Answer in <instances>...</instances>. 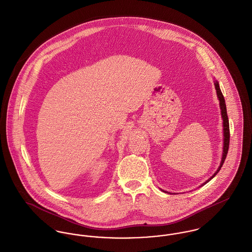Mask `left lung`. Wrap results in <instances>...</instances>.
Returning a JSON list of instances; mask_svg holds the SVG:
<instances>
[{"label":"left lung","mask_w":252,"mask_h":252,"mask_svg":"<svg viewBox=\"0 0 252 252\" xmlns=\"http://www.w3.org/2000/svg\"><path fill=\"white\" fill-rule=\"evenodd\" d=\"M215 87H216V90H217V94H218V97H219V100H220V110H221V115H222V119H223V141H224V144H223V153H222V158H221V161H220V167L218 168V170L215 172V174L209 179L207 180L206 182L203 185L208 183L210 180H212L216 175L217 173L220 170L224 160L226 159V155L228 153L229 148V141H230V131H229V121L228 116H227V112H226V105H225V100H224V97L221 93V91L220 89V86H219V83L218 82H215Z\"/></svg>","instance_id":"left-lung-1"}]
</instances>
